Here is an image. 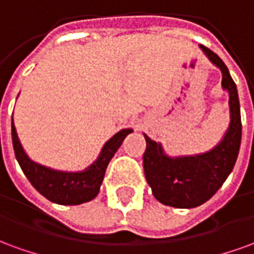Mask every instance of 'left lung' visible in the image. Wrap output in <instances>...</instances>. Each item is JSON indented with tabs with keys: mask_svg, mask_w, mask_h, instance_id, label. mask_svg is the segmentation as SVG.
Masks as SVG:
<instances>
[{
	"mask_svg": "<svg viewBox=\"0 0 254 254\" xmlns=\"http://www.w3.org/2000/svg\"><path fill=\"white\" fill-rule=\"evenodd\" d=\"M205 57L222 72V88L229 94L230 122L223 137L205 152L171 156L159 141L144 133V174L155 198L174 208H196L219 190L234 169L242 136L238 91L227 66L209 49L200 45Z\"/></svg>",
	"mask_w": 254,
	"mask_h": 254,
	"instance_id": "obj_1",
	"label": "left lung"
}]
</instances>
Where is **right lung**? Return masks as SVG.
Here are the masks:
<instances>
[{
  "mask_svg": "<svg viewBox=\"0 0 254 254\" xmlns=\"http://www.w3.org/2000/svg\"><path fill=\"white\" fill-rule=\"evenodd\" d=\"M133 129H121L110 137L100 149L98 158L80 171H64L47 167L27 155L20 143V138L12 120V143L14 155L21 170L28 178L31 185L47 200L61 205H78L91 201L98 196L100 185L105 178L107 165L114 156L122 141Z\"/></svg>",
  "mask_w": 254,
  "mask_h": 254,
  "instance_id": "right-lung-1",
  "label": "right lung"
}]
</instances>
